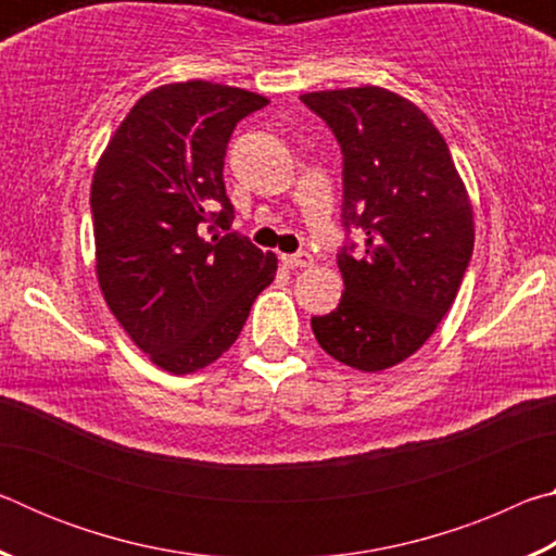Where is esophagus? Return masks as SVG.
I'll return each mask as SVG.
<instances>
[{
    "label": "esophagus",
    "instance_id": "obj_1",
    "mask_svg": "<svg viewBox=\"0 0 556 556\" xmlns=\"http://www.w3.org/2000/svg\"><path fill=\"white\" fill-rule=\"evenodd\" d=\"M281 262H285L287 267L291 269H301V267H312L314 265V257L308 255V252H294V255H281Z\"/></svg>",
    "mask_w": 556,
    "mask_h": 556
}]
</instances>
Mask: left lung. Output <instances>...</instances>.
I'll return each mask as SVG.
<instances>
[{"label": "left lung", "mask_w": 556, "mask_h": 556, "mask_svg": "<svg viewBox=\"0 0 556 556\" xmlns=\"http://www.w3.org/2000/svg\"><path fill=\"white\" fill-rule=\"evenodd\" d=\"M301 102L343 154L345 291L314 316L318 345L363 372L417 353L454 304L473 255V211L448 147L409 100L375 86L306 92ZM364 238L355 253L346 235Z\"/></svg>", "instance_id": "left-lung-1"}]
</instances>
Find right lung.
I'll return each instance as SVG.
<instances>
[{
  "label": "right lung",
  "mask_w": 556,
  "mask_h": 556,
  "mask_svg": "<svg viewBox=\"0 0 556 556\" xmlns=\"http://www.w3.org/2000/svg\"><path fill=\"white\" fill-rule=\"evenodd\" d=\"M267 98L218 83L162 86L129 110L90 188L98 281L159 368L201 370L238 341L277 257L230 230L223 166L235 125Z\"/></svg>",
  "instance_id": "right-lung-1"
}]
</instances>
